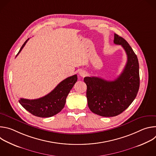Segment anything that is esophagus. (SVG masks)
Returning <instances> with one entry per match:
<instances>
[{"mask_svg":"<svg viewBox=\"0 0 156 156\" xmlns=\"http://www.w3.org/2000/svg\"><path fill=\"white\" fill-rule=\"evenodd\" d=\"M79 75H80V76H81L82 77H84L87 75V72L85 70H81L79 72Z\"/></svg>","mask_w":156,"mask_h":156,"instance_id":"1","label":"esophagus"}]
</instances>
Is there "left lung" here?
Here are the masks:
<instances>
[{"label":"left lung","mask_w":156,"mask_h":156,"mask_svg":"<svg viewBox=\"0 0 156 156\" xmlns=\"http://www.w3.org/2000/svg\"><path fill=\"white\" fill-rule=\"evenodd\" d=\"M114 42L121 45L127 55V62L120 75L114 81L87 76V105L92 112L102 117L117 116L135 99L140 87L139 63L136 55L127 41L114 34Z\"/></svg>","instance_id":"8db88e82"}]
</instances>
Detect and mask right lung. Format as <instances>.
I'll return each instance as SVG.
<instances>
[{"mask_svg":"<svg viewBox=\"0 0 156 156\" xmlns=\"http://www.w3.org/2000/svg\"><path fill=\"white\" fill-rule=\"evenodd\" d=\"M29 38L24 42L16 57L24 48ZM77 79L76 75L68 77L61 81L54 90L45 96L32 100L21 98L19 102L34 116L42 118L54 116L60 112L64 107L66 98L77 81Z\"/></svg>","mask_w":156,"mask_h":156,"instance_id":"1","label":"right lung"}]
</instances>
